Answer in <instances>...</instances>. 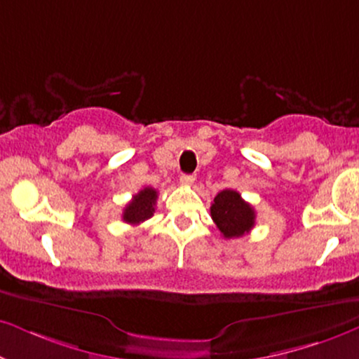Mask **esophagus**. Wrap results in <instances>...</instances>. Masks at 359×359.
I'll return each instance as SVG.
<instances>
[{"label": "esophagus", "mask_w": 359, "mask_h": 359, "mask_svg": "<svg viewBox=\"0 0 359 359\" xmlns=\"http://www.w3.org/2000/svg\"><path fill=\"white\" fill-rule=\"evenodd\" d=\"M194 180H195L194 175H187V174H185V175L180 177V184H182V185H192Z\"/></svg>", "instance_id": "esophagus-1"}]
</instances>
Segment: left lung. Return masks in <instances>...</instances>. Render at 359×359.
<instances>
[{"label": "left lung", "instance_id": "1", "mask_svg": "<svg viewBox=\"0 0 359 359\" xmlns=\"http://www.w3.org/2000/svg\"><path fill=\"white\" fill-rule=\"evenodd\" d=\"M212 220L224 238H238L255 225V210L235 190L225 189L215 195L210 207Z\"/></svg>", "mask_w": 359, "mask_h": 359}]
</instances>
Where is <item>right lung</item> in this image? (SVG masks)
Returning a JSON list of instances; mask_svg holds the SVG:
<instances>
[{"instance_id":"right-lung-1","label":"right lung","mask_w":359,"mask_h":359,"mask_svg":"<svg viewBox=\"0 0 359 359\" xmlns=\"http://www.w3.org/2000/svg\"><path fill=\"white\" fill-rule=\"evenodd\" d=\"M157 190L152 187H144L133 197V201L127 203L124 212H122V220L126 224L139 225L147 219H151L156 212Z\"/></svg>"}]
</instances>
